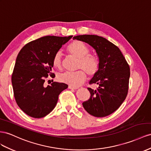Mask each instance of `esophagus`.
<instances>
[{
  "label": "esophagus",
  "mask_w": 151,
  "mask_h": 151,
  "mask_svg": "<svg viewBox=\"0 0 151 151\" xmlns=\"http://www.w3.org/2000/svg\"><path fill=\"white\" fill-rule=\"evenodd\" d=\"M68 89H77L79 88L77 87H73V86H70V85L68 86Z\"/></svg>",
  "instance_id": "1"
}]
</instances>
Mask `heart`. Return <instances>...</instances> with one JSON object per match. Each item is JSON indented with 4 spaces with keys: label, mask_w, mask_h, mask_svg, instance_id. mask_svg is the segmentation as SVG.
I'll list each match as a JSON object with an SVG mask.
<instances>
[{
    "label": "heart",
    "mask_w": 151,
    "mask_h": 151,
    "mask_svg": "<svg viewBox=\"0 0 151 151\" xmlns=\"http://www.w3.org/2000/svg\"><path fill=\"white\" fill-rule=\"evenodd\" d=\"M67 50L71 55L78 58L77 67L83 70L74 72H64L58 77V79L60 82L73 87H77L84 83L86 79V74L84 70L91 76L96 74L100 68V61L96 55L89 53L88 47L79 40L72 42L67 46ZM52 64L56 68L60 69L62 68V55L60 52H57L55 55L52 59Z\"/></svg>",
    "instance_id": "heart-1"
}]
</instances>
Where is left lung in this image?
I'll return each mask as SVG.
<instances>
[{"mask_svg":"<svg viewBox=\"0 0 151 151\" xmlns=\"http://www.w3.org/2000/svg\"><path fill=\"white\" fill-rule=\"evenodd\" d=\"M74 39L85 42L96 50L100 68L89 81L98 86L90 88V98L83 103L89 114L102 117L111 114L124 101L128 91L130 69L121 51L111 42L96 35L74 36Z\"/></svg>","mask_w":151,"mask_h":151,"instance_id":"obj_1","label":"left lung"}]
</instances>
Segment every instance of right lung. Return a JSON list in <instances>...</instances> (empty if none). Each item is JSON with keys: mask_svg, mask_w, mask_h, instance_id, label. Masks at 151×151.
I'll use <instances>...</instances> for the list:
<instances>
[{"mask_svg": "<svg viewBox=\"0 0 151 151\" xmlns=\"http://www.w3.org/2000/svg\"><path fill=\"white\" fill-rule=\"evenodd\" d=\"M72 37L44 36L28 42L19 52L11 81L16 103L28 116L45 117L55 107L60 93L68 88L65 83L53 82L47 87L44 83L48 76L55 77L53 57Z\"/></svg>", "mask_w": 151, "mask_h": 151, "instance_id": "add662e5", "label": "right lung"}]
</instances>
